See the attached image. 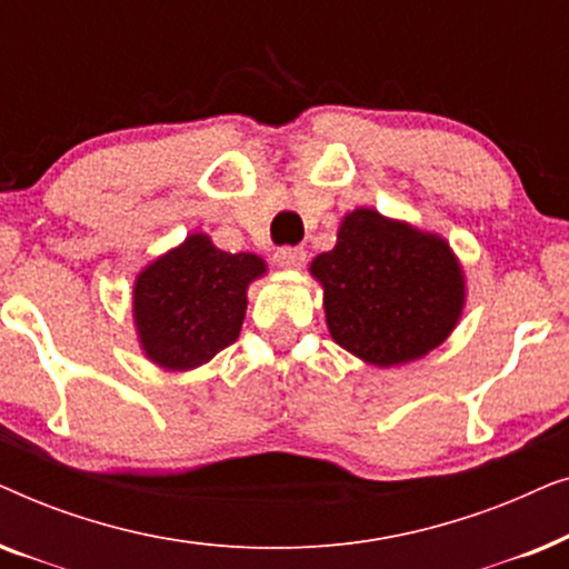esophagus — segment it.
<instances>
[{
  "label": "esophagus",
  "mask_w": 569,
  "mask_h": 569,
  "mask_svg": "<svg viewBox=\"0 0 569 569\" xmlns=\"http://www.w3.org/2000/svg\"><path fill=\"white\" fill-rule=\"evenodd\" d=\"M306 256L308 253L302 246H284L274 253V261H277V267H282V269H300L302 263H306Z\"/></svg>",
  "instance_id": "1"
}]
</instances>
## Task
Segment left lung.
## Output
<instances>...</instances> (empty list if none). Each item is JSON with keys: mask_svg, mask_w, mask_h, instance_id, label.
<instances>
[{"mask_svg": "<svg viewBox=\"0 0 569 569\" xmlns=\"http://www.w3.org/2000/svg\"><path fill=\"white\" fill-rule=\"evenodd\" d=\"M310 274L323 284L333 341L378 368L425 357L463 310V271L446 240L376 209L349 212Z\"/></svg>", "mask_w": 569, "mask_h": 569, "instance_id": "8db88e82", "label": "left lung"}]
</instances>
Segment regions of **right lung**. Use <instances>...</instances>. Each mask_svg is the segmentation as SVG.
<instances>
[{
	"instance_id": "obj_1",
	"label": "right lung",
	"mask_w": 569,
	"mask_h": 569,
	"mask_svg": "<svg viewBox=\"0 0 569 569\" xmlns=\"http://www.w3.org/2000/svg\"><path fill=\"white\" fill-rule=\"evenodd\" d=\"M267 271L259 256L220 251L189 236L152 261L134 284V323L144 355L166 370H191L238 339L246 290Z\"/></svg>"
}]
</instances>
